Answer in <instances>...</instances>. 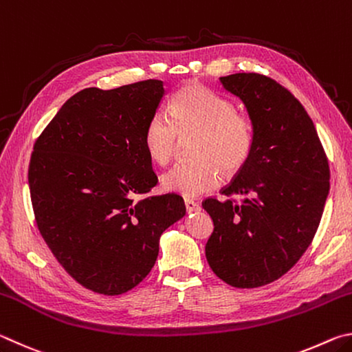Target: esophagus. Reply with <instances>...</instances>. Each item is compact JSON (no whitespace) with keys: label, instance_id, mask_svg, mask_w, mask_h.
I'll return each instance as SVG.
<instances>
[{"label":"esophagus","instance_id":"obj_1","mask_svg":"<svg viewBox=\"0 0 352 352\" xmlns=\"http://www.w3.org/2000/svg\"><path fill=\"white\" fill-rule=\"evenodd\" d=\"M184 206H186V211L188 212H195V211H200V205L197 201L190 200V199H184Z\"/></svg>","mask_w":352,"mask_h":352}]
</instances>
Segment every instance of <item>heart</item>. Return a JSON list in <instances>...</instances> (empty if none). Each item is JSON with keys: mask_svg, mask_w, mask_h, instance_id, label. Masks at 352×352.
<instances>
[{"mask_svg": "<svg viewBox=\"0 0 352 352\" xmlns=\"http://www.w3.org/2000/svg\"><path fill=\"white\" fill-rule=\"evenodd\" d=\"M194 140V160L175 164L162 178L163 188L184 197H197L219 186L222 174L233 177L247 164L254 144L250 116L236 111L234 104L201 85H186L172 98L168 110L155 113L142 132L148 158L166 166L174 158L178 138Z\"/></svg>", "mask_w": 352, "mask_h": 352, "instance_id": "1", "label": "heart"}]
</instances>
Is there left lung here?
Returning a JSON list of instances; mask_svg holds the SVG:
<instances>
[{"mask_svg": "<svg viewBox=\"0 0 352 352\" xmlns=\"http://www.w3.org/2000/svg\"><path fill=\"white\" fill-rule=\"evenodd\" d=\"M220 82L245 104L254 144L220 190L226 200L201 204L214 223L205 253L222 281L253 289L285 275L311 245L329 194V164L312 119L287 88L258 73Z\"/></svg>", "mask_w": 352, "mask_h": 352, "instance_id": "obj_1", "label": "left lung"}]
</instances>
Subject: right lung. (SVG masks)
Segmentation results:
<instances>
[{
    "label": "right lung",
    "instance_id": "obj_1",
    "mask_svg": "<svg viewBox=\"0 0 352 352\" xmlns=\"http://www.w3.org/2000/svg\"><path fill=\"white\" fill-rule=\"evenodd\" d=\"M164 96L162 80L85 88L34 144L29 189L40 234L83 287L121 295L157 261L160 236L186 214L177 194H147L158 178L142 142Z\"/></svg>",
    "mask_w": 352,
    "mask_h": 352
}]
</instances>
